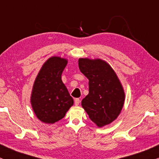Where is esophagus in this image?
I'll return each mask as SVG.
<instances>
[{
  "instance_id": "obj_1",
  "label": "esophagus",
  "mask_w": 159,
  "mask_h": 159,
  "mask_svg": "<svg viewBox=\"0 0 159 159\" xmlns=\"http://www.w3.org/2000/svg\"><path fill=\"white\" fill-rule=\"evenodd\" d=\"M75 105H76V106H77V105H79V103H80V99H78V98H76V99H75Z\"/></svg>"
}]
</instances>
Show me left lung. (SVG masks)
Listing matches in <instances>:
<instances>
[{"label":"left lung","mask_w":159,"mask_h":159,"mask_svg":"<svg viewBox=\"0 0 159 159\" xmlns=\"http://www.w3.org/2000/svg\"><path fill=\"white\" fill-rule=\"evenodd\" d=\"M78 66L89 79V94L81 105L98 127L115 120L121 111L125 93L111 65L101 59L80 58Z\"/></svg>","instance_id":"left-lung-1"}]
</instances>
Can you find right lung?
Segmentation results:
<instances>
[{
  "mask_svg": "<svg viewBox=\"0 0 159 159\" xmlns=\"http://www.w3.org/2000/svg\"><path fill=\"white\" fill-rule=\"evenodd\" d=\"M67 60L54 56L48 58L34 81L30 102L36 117L46 124H54L65 117L73 105L62 81V73Z\"/></svg>",
  "mask_w": 159,
  "mask_h": 159,
  "instance_id": "1",
  "label": "right lung"
}]
</instances>
